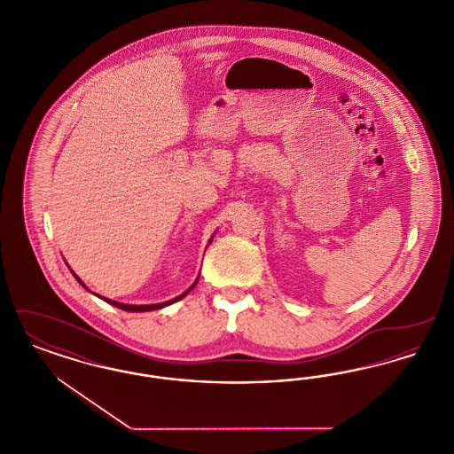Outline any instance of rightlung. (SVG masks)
<instances>
[{
    "instance_id": "right-lung-1",
    "label": "right lung",
    "mask_w": 454,
    "mask_h": 454,
    "mask_svg": "<svg viewBox=\"0 0 454 454\" xmlns=\"http://www.w3.org/2000/svg\"><path fill=\"white\" fill-rule=\"evenodd\" d=\"M73 276L76 278V281L80 282V284H82L83 287H87V286H85V284L82 282V279H80V278H78V276H76L74 272H73ZM195 284H197V281H195L194 284H192V286H191V287H189V289H187V291L184 293V294H180L178 298H175V300H172V301L160 302V304H145V306H134V304H124V302L112 301V300H107V298H102V296H100V298H102L104 301L110 302L112 306H117V308L124 309V311H152V309H160V308H165V306H168V304H172V302L178 301V300H182V298H184V296H185L187 293H191V291L194 289Z\"/></svg>"
}]
</instances>
